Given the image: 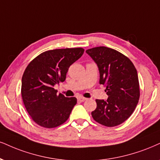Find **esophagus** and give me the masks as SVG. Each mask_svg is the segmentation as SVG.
I'll use <instances>...</instances> for the list:
<instances>
[{
	"label": "esophagus",
	"mask_w": 160,
	"mask_h": 160,
	"mask_svg": "<svg viewBox=\"0 0 160 160\" xmlns=\"http://www.w3.org/2000/svg\"><path fill=\"white\" fill-rule=\"evenodd\" d=\"M85 100H87V98H84V97H82V96H80V97L78 98V101H79V102H82L85 101Z\"/></svg>",
	"instance_id": "1"
}]
</instances>
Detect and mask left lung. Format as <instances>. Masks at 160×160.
<instances>
[{"label":"left lung","mask_w":160,"mask_h":160,"mask_svg":"<svg viewBox=\"0 0 160 160\" xmlns=\"http://www.w3.org/2000/svg\"><path fill=\"white\" fill-rule=\"evenodd\" d=\"M86 52L97 64L99 84L106 87L107 100L96 99L93 119L107 127H114L126 121L137 107L139 99L137 69L127 56L113 49L97 47Z\"/></svg>","instance_id":"obj_1"}]
</instances>
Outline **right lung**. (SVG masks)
Returning <instances> with one entry per match:
<instances>
[{
	"mask_svg": "<svg viewBox=\"0 0 160 160\" xmlns=\"http://www.w3.org/2000/svg\"><path fill=\"white\" fill-rule=\"evenodd\" d=\"M84 51L81 47L48 50L27 67L21 81V96L26 110L38 125L52 128L68 119L76 98L57 95L53 87L64 82L70 66Z\"/></svg>",
	"mask_w": 160,
	"mask_h": 160,
	"instance_id": "obj_1",
	"label": "right lung"
}]
</instances>
